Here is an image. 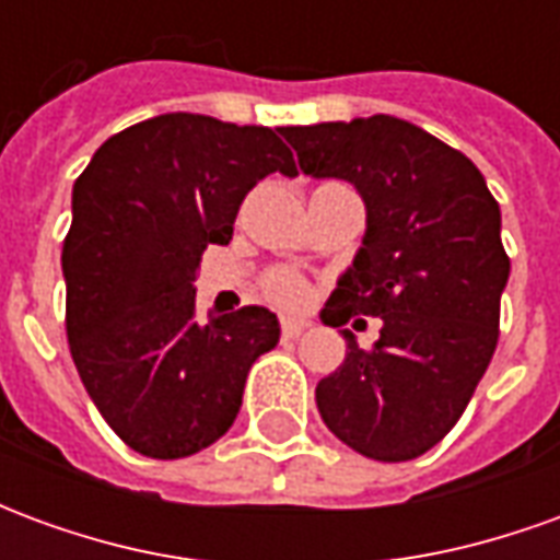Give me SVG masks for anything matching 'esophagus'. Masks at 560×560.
<instances>
[{
  "instance_id": "34e87169",
  "label": "esophagus",
  "mask_w": 560,
  "mask_h": 560,
  "mask_svg": "<svg viewBox=\"0 0 560 560\" xmlns=\"http://www.w3.org/2000/svg\"><path fill=\"white\" fill-rule=\"evenodd\" d=\"M303 329H308V320H296V317H281V339H296Z\"/></svg>"
}]
</instances>
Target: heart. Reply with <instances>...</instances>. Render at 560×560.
Returning a JSON list of instances; mask_svg holds the SVG:
<instances>
[{"mask_svg":"<svg viewBox=\"0 0 560 560\" xmlns=\"http://www.w3.org/2000/svg\"><path fill=\"white\" fill-rule=\"evenodd\" d=\"M264 293L272 303L279 305H303L308 300V284L303 276H296L291 269H272L264 279Z\"/></svg>","mask_w":560,"mask_h":560,"instance_id":"1","label":"heart"}]
</instances>
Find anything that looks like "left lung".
I'll return each instance as SVG.
<instances>
[{
  "label": "left lung",
  "mask_w": 560,
  "mask_h": 560,
  "mask_svg": "<svg viewBox=\"0 0 560 560\" xmlns=\"http://www.w3.org/2000/svg\"><path fill=\"white\" fill-rule=\"evenodd\" d=\"M281 135L303 173L348 179L365 200L363 248L324 320L384 324L372 348L341 329L348 353L317 384V411L375 462L422 456L456 425L492 363L510 276L498 200L468 155L396 116Z\"/></svg>",
  "instance_id": "1"
}]
</instances>
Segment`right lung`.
Wrapping results in <instances>:
<instances>
[{
	"mask_svg": "<svg viewBox=\"0 0 560 560\" xmlns=\"http://www.w3.org/2000/svg\"><path fill=\"white\" fill-rule=\"evenodd\" d=\"M296 176L279 131L164 114L102 143L71 197L62 243L66 332L83 387L135 453L183 458L215 444L248 369L279 345L260 305L197 315L207 245H228L245 195Z\"/></svg>",
	"mask_w": 560,
	"mask_h": 560,
	"instance_id": "right-lung-1",
	"label": "right lung"
}]
</instances>
